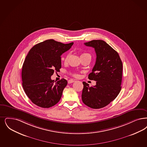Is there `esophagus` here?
<instances>
[{
  "label": "esophagus",
  "instance_id": "1",
  "mask_svg": "<svg viewBox=\"0 0 147 147\" xmlns=\"http://www.w3.org/2000/svg\"><path fill=\"white\" fill-rule=\"evenodd\" d=\"M75 82V80H73V79H70V80H69L68 81V84H71V83H72V82Z\"/></svg>",
  "mask_w": 147,
  "mask_h": 147
}]
</instances>
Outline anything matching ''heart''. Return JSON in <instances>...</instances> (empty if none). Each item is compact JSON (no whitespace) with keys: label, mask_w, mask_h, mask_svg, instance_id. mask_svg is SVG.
Instances as JSON below:
<instances>
[{"label":"heart","mask_w":147,"mask_h":147,"mask_svg":"<svg viewBox=\"0 0 147 147\" xmlns=\"http://www.w3.org/2000/svg\"><path fill=\"white\" fill-rule=\"evenodd\" d=\"M90 56V57H91V55L88 53H82V55H81V56L80 57H82V56ZM69 54L68 53V54H67V55H66V56L65 57V58L63 59V60H64V62H67V61H68V57H69ZM72 75L73 76H78V74H76V73H72Z\"/></svg>","instance_id":"b5f03b06"}]
</instances>
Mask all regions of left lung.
Returning <instances> with one entry per match:
<instances>
[{
	"label": "left lung",
	"mask_w": 147,
	"mask_h": 147,
	"mask_svg": "<svg viewBox=\"0 0 147 147\" xmlns=\"http://www.w3.org/2000/svg\"><path fill=\"white\" fill-rule=\"evenodd\" d=\"M84 44L94 47L96 53L95 65L88 77L96 85L89 86L82 82V100L91 108L100 109L115 100L120 92L123 63L118 53L103 40H93Z\"/></svg>",
	"instance_id": "8db88e82"
}]
</instances>
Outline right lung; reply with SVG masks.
Masks as SVG:
<instances>
[{"label":"right lung","instance_id":"1","mask_svg":"<svg viewBox=\"0 0 147 147\" xmlns=\"http://www.w3.org/2000/svg\"><path fill=\"white\" fill-rule=\"evenodd\" d=\"M73 44L49 39L36 44L30 50L22 67V86L35 105L48 108L59 101L67 81L62 79L56 82L51 76L54 71H59L61 56Z\"/></svg>","mask_w":147,"mask_h":147}]
</instances>
